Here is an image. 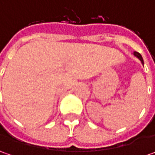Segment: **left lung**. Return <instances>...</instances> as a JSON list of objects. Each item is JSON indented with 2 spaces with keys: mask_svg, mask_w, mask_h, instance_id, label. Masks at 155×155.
<instances>
[{
  "mask_svg": "<svg viewBox=\"0 0 155 155\" xmlns=\"http://www.w3.org/2000/svg\"><path fill=\"white\" fill-rule=\"evenodd\" d=\"M133 54H134V56L136 57V58H139V59L140 60L141 64L144 65V61H143V58H142V57H141V55H140V53H139V52H137V51H134V53H133Z\"/></svg>",
  "mask_w": 155,
  "mask_h": 155,
  "instance_id": "8db88e82",
  "label": "left lung"
}]
</instances>
